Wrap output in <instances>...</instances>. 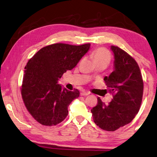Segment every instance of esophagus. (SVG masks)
<instances>
[{"label":"esophagus","mask_w":157,"mask_h":157,"mask_svg":"<svg viewBox=\"0 0 157 157\" xmlns=\"http://www.w3.org/2000/svg\"><path fill=\"white\" fill-rule=\"evenodd\" d=\"M89 92H81L80 93V95L81 96H87L88 94H89Z\"/></svg>","instance_id":"1"}]
</instances>
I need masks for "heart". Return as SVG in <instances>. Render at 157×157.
Instances as JSON below:
<instances>
[{
	"label": "heart",
	"instance_id": "1",
	"mask_svg": "<svg viewBox=\"0 0 157 157\" xmlns=\"http://www.w3.org/2000/svg\"><path fill=\"white\" fill-rule=\"evenodd\" d=\"M91 56L96 63L100 62H106L109 63L111 60V53L106 48L103 47L94 49Z\"/></svg>",
	"mask_w": 157,
	"mask_h": 157
}]
</instances>
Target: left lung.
Instances as JSON below:
<instances>
[{"label":"left lung","mask_w":157,"mask_h":157,"mask_svg":"<svg viewBox=\"0 0 157 157\" xmlns=\"http://www.w3.org/2000/svg\"><path fill=\"white\" fill-rule=\"evenodd\" d=\"M115 70L104 82L113 99L108 105L99 97L91 110L94 123L101 129L115 131L133 120L140 109L143 95V79L134 58L118 46H111Z\"/></svg>","instance_id":"left-lung-1"}]
</instances>
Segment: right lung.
<instances>
[{
    "instance_id": "right-lung-1",
    "label": "right lung",
    "mask_w": 157,
    "mask_h": 157,
    "mask_svg": "<svg viewBox=\"0 0 157 157\" xmlns=\"http://www.w3.org/2000/svg\"><path fill=\"white\" fill-rule=\"evenodd\" d=\"M90 47V44L56 43L41 48L29 60L21 94L27 111L37 122L53 126L66 118L67 107L79 92L63 89L58 82L64 72L76 66Z\"/></svg>"
}]
</instances>
